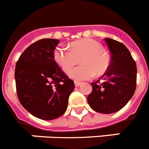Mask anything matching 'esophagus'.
Instances as JSON below:
<instances>
[{
  "mask_svg": "<svg viewBox=\"0 0 149 149\" xmlns=\"http://www.w3.org/2000/svg\"><path fill=\"white\" fill-rule=\"evenodd\" d=\"M81 84V82H78V81H74V86H75L76 87H77V86H80Z\"/></svg>",
  "mask_w": 149,
  "mask_h": 149,
  "instance_id": "esophagus-1",
  "label": "esophagus"
}]
</instances>
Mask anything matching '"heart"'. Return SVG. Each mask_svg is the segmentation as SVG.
I'll use <instances>...</instances> for the list:
<instances>
[{
  "label": "heart",
  "instance_id": "b5f03b06",
  "mask_svg": "<svg viewBox=\"0 0 149 149\" xmlns=\"http://www.w3.org/2000/svg\"><path fill=\"white\" fill-rule=\"evenodd\" d=\"M81 66L71 69L68 74L76 81L89 80L102 75L110 66V56L98 42L84 39L71 43L70 49L57 47L54 51V59L64 72H67L81 59Z\"/></svg>",
  "mask_w": 149,
  "mask_h": 149
}]
</instances>
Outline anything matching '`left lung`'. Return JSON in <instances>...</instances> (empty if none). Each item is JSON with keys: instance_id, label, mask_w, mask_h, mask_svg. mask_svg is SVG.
I'll use <instances>...</instances> for the list:
<instances>
[{"instance_id": "1", "label": "left lung", "mask_w": 149, "mask_h": 149, "mask_svg": "<svg viewBox=\"0 0 149 149\" xmlns=\"http://www.w3.org/2000/svg\"><path fill=\"white\" fill-rule=\"evenodd\" d=\"M110 52V64L100 80L92 83L93 91L87 101L91 108L101 113L119 111L127 104L135 93L136 65L125 45L106 38Z\"/></svg>"}]
</instances>
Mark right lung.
Listing matches in <instances>:
<instances>
[{
    "instance_id": "obj_1",
    "label": "right lung",
    "mask_w": 149,
    "mask_h": 149,
    "mask_svg": "<svg viewBox=\"0 0 149 149\" xmlns=\"http://www.w3.org/2000/svg\"><path fill=\"white\" fill-rule=\"evenodd\" d=\"M58 39H43L33 43L16 63L15 85L22 106L43 120L61 116L68 107L74 81L60 69L54 59Z\"/></svg>"
}]
</instances>
